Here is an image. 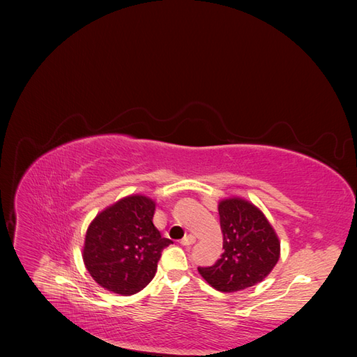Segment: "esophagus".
<instances>
[{
	"label": "esophagus",
	"instance_id": "34e87169",
	"mask_svg": "<svg viewBox=\"0 0 357 357\" xmlns=\"http://www.w3.org/2000/svg\"><path fill=\"white\" fill-rule=\"evenodd\" d=\"M195 241H197L195 236H193L192 234H189V235H186L185 238H183L180 243H181V245H186V247H189V245H192V244L195 243Z\"/></svg>",
	"mask_w": 357,
	"mask_h": 357
}]
</instances>
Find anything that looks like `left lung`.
Segmentation results:
<instances>
[{
    "mask_svg": "<svg viewBox=\"0 0 357 357\" xmlns=\"http://www.w3.org/2000/svg\"><path fill=\"white\" fill-rule=\"evenodd\" d=\"M223 253L218 262L198 268L211 287L238 291L261 283L280 257L278 236L256 205L241 198L219 202Z\"/></svg>",
    "mask_w": 357,
    "mask_h": 357,
    "instance_id": "left-lung-1",
    "label": "left lung"
}]
</instances>
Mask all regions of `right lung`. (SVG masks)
Returning <instances> with one entry per match:
<instances>
[{"label":"right lung","mask_w":357,"mask_h":357,"mask_svg":"<svg viewBox=\"0 0 357 357\" xmlns=\"http://www.w3.org/2000/svg\"><path fill=\"white\" fill-rule=\"evenodd\" d=\"M155 207L150 198L131 195L96 214L86 231L83 262L101 287L128 296L152 282L162 250L172 243L153 225Z\"/></svg>","instance_id":"obj_1"}]
</instances>
